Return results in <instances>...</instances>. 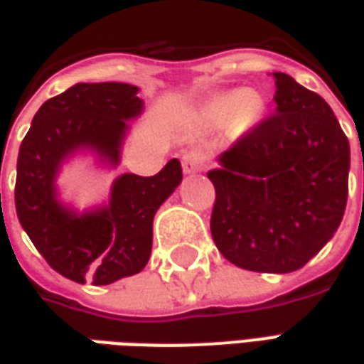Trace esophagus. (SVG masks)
I'll return each mask as SVG.
<instances>
[{"label":"esophagus","mask_w":364,"mask_h":364,"mask_svg":"<svg viewBox=\"0 0 364 364\" xmlns=\"http://www.w3.org/2000/svg\"><path fill=\"white\" fill-rule=\"evenodd\" d=\"M205 167V156L198 154V151H189L183 156V171L185 175H195L198 171H203Z\"/></svg>","instance_id":"obj_1"}]
</instances>
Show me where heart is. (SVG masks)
<instances>
[{
	"label": "heart",
	"instance_id": "b5f03b06",
	"mask_svg": "<svg viewBox=\"0 0 364 364\" xmlns=\"http://www.w3.org/2000/svg\"><path fill=\"white\" fill-rule=\"evenodd\" d=\"M263 107L265 103L257 91L236 87L208 99L198 111V120L206 128H222L230 124L232 130L245 132L259 120Z\"/></svg>",
	"mask_w": 364,
	"mask_h": 364
}]
</instances>
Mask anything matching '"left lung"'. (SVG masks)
Masks as SVG:
<instances>
[{"instance_id":"left-lung-1","label":"left lung","mask_w":364,"mask_h":364,"mask_svg":"<svg viewBox=\"0 0 364 364\" xmlns=\"http://www.w3.org/2000/svg\"><path fill=\"white\" fill-rule=\"evenodd\" d=\"M274 114L208 171L216 189L210 232L220 253L255 273H292L343 220L351 151L318 93L273 72Z\"/></svg>"}]
</instances>
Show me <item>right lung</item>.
Listing matches in <instances>:
<instances>
[{"instance_id":"obj_1","label":"right lung","mask_w":364,"mask_h":364,"mask_svg":"<svg viewBox=\"0 0 364 364\" xmlns=\"http://www.w3.org/2000/svg\"><path fill=\"white\" fill-rule=\"evenodd\" d=\"M130 83H75L36 111L17 158L15 208L23 230L54 271L85 284L140 273L150 259L158 208L183 179L173 158L158 175H119L109 198L85 210L62 197L58 175L77 156L117 169L130 120L144 99Z\"/></svg>"}]
</instances>
